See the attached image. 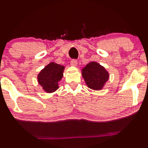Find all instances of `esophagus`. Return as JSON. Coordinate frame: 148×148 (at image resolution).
<instances>
[{
	"label": "esophagus",
	"instance_id": "1",
	"mask_svg": "<svg viewBox=\"0 0 148 148\" xmlns=\"http://www.w3.org/2000/svg\"><path fill=\"white\" fill-rule=\"evenodd\" d=\"M71 65L72 66H74V67L77 66V60H71Z\"/></svg>",
	"mask_w": 148,
	"mask_h": 148
}]
</instances>
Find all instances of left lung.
<instances>
[{"label":"left lung","mask_w":148,"mask_h":148,"mask_svg":"<svg viewBox=\"0 0 148 148\" xmlns=\"http://www.w3.org/2000/svg\"><path fill=\"white\" fill-rule=\"evenodd\" d=\"M82 76L87 87L95 91H100L109 78V72L105 68L96 62H91L82 69Z\"/></svg>","instance_id":"1"}]
</instances>
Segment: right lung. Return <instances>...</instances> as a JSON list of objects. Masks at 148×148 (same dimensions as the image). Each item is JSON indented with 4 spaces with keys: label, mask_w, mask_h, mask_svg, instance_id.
Returning <instances> with one entry per match:
<instances>
[{
    "label": "right lung",
    "mask_w": 148,
    "mask_h": 148,
    "mask_svg": "<svg viewBox=\"0 0 148 148\" xmlns=\"http://www.w3.org/2000/svg\"><path fill=\"white\" fill-rule=\"evenodd\" d=\"M65 67L52 62L46 66L37 75V81L46 93H53L59 88V82L63 77Z\"/></svg>",
    "instance_id": "add662e5"
}]
</instances>
